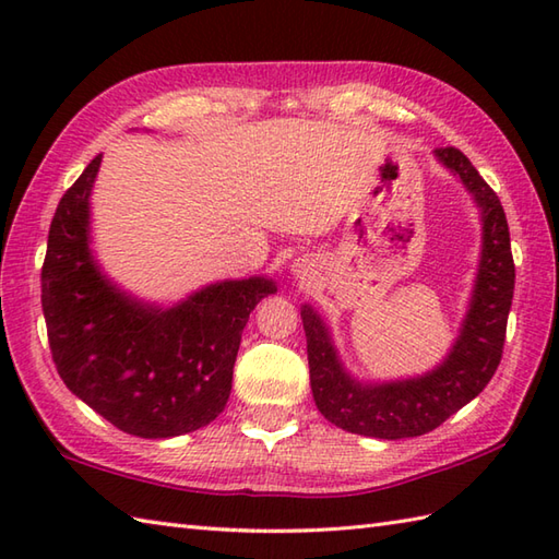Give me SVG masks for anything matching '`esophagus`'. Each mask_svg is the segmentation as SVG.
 I'll return each instance as SVG.
<instances>
[{
  "mask_svg": "<svg viewBox=\"0 0 559 559\" xmlns=\"http://www.w3.org/2000/svg\"><path fill=\"white\" fill-rule=\"evenodd\" d=\"M298 276H300V278H305V276H307V273H305V271H300V269H298Z\"/></svg>",
  "mask_w": 559,
  "mask_h": 559,
  "instance_id": "obj_1",
  "label": "esophagus"
}]
</instances>
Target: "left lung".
<instances>
[{
  "label": "left lung",
  "mask_w": 559,
  "mask_h": 559,
  "mask_svg": "<svg viewBox=\"0 0 559 559\" xmlns=\"http://www.w3.org/2000/svg\"><path fill=\"white\" fill-rule=\"evenodd\" d=\"M435 158L466 187L483 225L476 283L447 358L418 377L360 382L343 367L324 319L312 305L300 307L317 408L329 423L353 435L403 439L430 432L476 399L502 360L514 298V259L504 209L459 148H437Z\"/></svg>",
  "instance_id": "obj_1"
}]
</instances>
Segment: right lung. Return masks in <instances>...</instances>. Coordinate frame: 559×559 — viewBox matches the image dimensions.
Here are the masks:
<instances>
[{
    "instance_id": "1",
    "label": "right lung",
    "mask_w": 559,
    "mask_h": 559,
    "mask_svg": "<svg viewBox=\"0 0 559 559\" xmlns=\"http://www.w3.org/2000/svg\"><path fill=\"white\" fill-rule=\"evenodd\" d=\"M96 156L59 201L43 264V314L57 372L117 430L144 439L194 432L233 389L242 329L276 281H218L170 307L108 278L91 249Z\"/></svg>"
}]
</instances>
